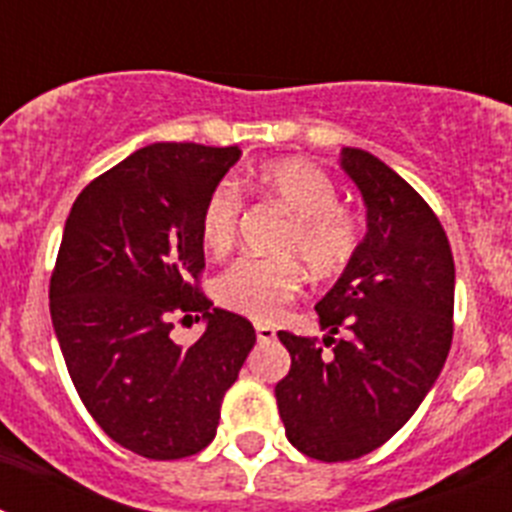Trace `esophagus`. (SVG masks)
<instances>
[{
  "label": "esophagus",
  "mask_w": 512,
  "mask_h": 512,
  "mask_svg": "<svg viewBox=\"0 0 512 512\" xmlns=\"http://www.w3.org/2000/svg\"><path fill=\"white\" fill-rule=\"evenodd\" d=\"M256 338H259L261 343H271L274 338H277V330L266 323H256Z\"/></svg>",
  "instance_id": "34e87169"
}]
</instances>
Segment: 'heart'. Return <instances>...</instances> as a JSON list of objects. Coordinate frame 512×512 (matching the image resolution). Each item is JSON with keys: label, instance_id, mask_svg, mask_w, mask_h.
Wrapping results in <instances>:
<instances>
[{"label": "heart", "instance_id": "1", "mask_svg": "<svg viewBox=\"0 0 512 512\" xmlns=\"http://www.w3.org/2000/svg\"><path fill=\"white\" fill-rule=\"evenodd\" d=\"M253 187L292 215L282 238V253H295L315 277H333L354 259L361 243V220L338 205L330 176L310 161L287 158L266 164L253 176ZM241 217V194L233 184H217L207 194L200 215V241L207 251L233 246ZM295 259H241L217 277L220 305L253 320H274L300 292Z\"/></svg>", "mask_w": 512, "mask_h": 512}]
</instances>
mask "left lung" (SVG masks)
I'll list each match as a JSON object with an SVG mask.
<instances>
[{"mask_svg":"<svg viewBox=\"0 0 512 512\" xmlns=\"http://www.w3.org/2000/svg\"><path fill=\"white\" fill-rule=\"evenodd\" d=\"M366 233L315 305L323 343L279 330L292 356L274 387L289 443L320 461L359 459L413 418L441 374L454 333V256L425 200L382 158L341 148ZM338 329L347 338H332Z\"/></svg>","mask_w":512,"mask_h":512,"instance_id":"obj_1","label":"left lung"}]
</instances>
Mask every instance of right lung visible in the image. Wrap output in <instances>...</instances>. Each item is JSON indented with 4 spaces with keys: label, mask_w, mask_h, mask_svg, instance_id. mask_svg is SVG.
<instances>
[{
    "label": "right lung",
    "mask_w": 512,
    "mask_h": 512,
    "mask_svg": "<svg viewBox=\"0 0 512 512\" xmlns=\"http://www.w3.org/2000/svg\"><path fill=\"white\" fill-rule=\"evenodd\" d=\"M238 158V146L151 143L97 176L66 217L51 277L58 346L99 428L146 459L205 449L256 343L246 318L192 284L205 269L202 205ZM176 311L203 312L189 349L170 338Z\"/></svg>",
    "instance_id": "1"
}]
</instances>
